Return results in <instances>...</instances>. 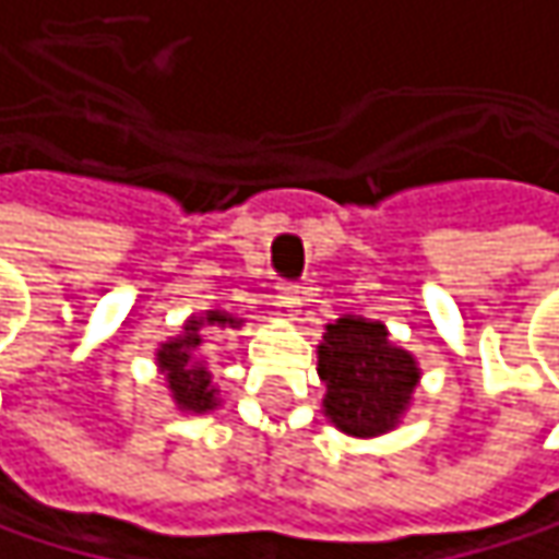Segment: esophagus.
<instances>
[{"label":"esophagus","instance_id":"obj_1","mask_svg":"<svg viewBox=\"0 0 559 559\" xmlns=\"http://www.w3.org/2000/svg\"><path fill=\"white\" fill-rule=\"evenodd\" d=\"M304 300H307V287H304V284H297V281H284V284H278V304L281 307H287L290 317L300 313Z\"/></svg>","mask_w":559,"mask_h":559}]
</instances>
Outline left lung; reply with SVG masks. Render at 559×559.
<instances>
[{
    "label": "left lung",
    "instance_id": "1",
    "mask_svg": "<svg viewBox=\"0 0 559 559\" xmlns=\"http://www.w3.org/2000/svg\"><path fill=\"white\" fill-rule=\"evenodd\" d=\"M317 376L326 385L323 414L349 437H382L394 430L420 385L414 353L391 340L382 320L343 313L326 323L317 346Z\"/></svg>",
    "mask_w": 559,
    "mask_h": 559
}]
</instances>
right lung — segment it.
Returning <instances> with one entry per match:
<instances>
[{"label": "right lung", "mask_w": 559, "mask_h": 559, "mask_svg": "<svg viewBox=\"0 0 559 559\" xmlns=\"http://www.w3.org/2000/svg\"><path fill=\"white\" fill-rule=\"evenodd\" d=\"M242 317H233L226 310H203L183 320L180 333L168 336L155 349L158 372L165 376V385L170 391V401L183 414H210L219 407V389L213 385V372L206 369L203 343L206 330H223V326H242Z\"/></svg>", "instance_id": "obj_1"}]
</instances>
